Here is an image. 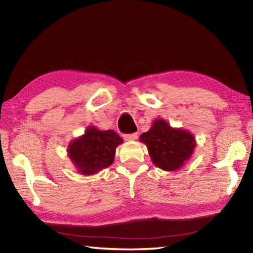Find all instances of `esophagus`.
I'll use <instances>...</instances> for the list:
<instances>
[{"label": "esophagus", "mask_w": 253, "mask_h": 253, "mask_svg": "<svg viewBox=\"0 0 253 253\" xmlns=\"http://www.w3.org/2000/svg\"><path fill=\"white\" fill-rule=\"evenodd\" d=\"M137 138V132H132V134H125L124 135V139L125 140H135Z\"/></svg>", "instance_id": "34e87169"}]
</instances>
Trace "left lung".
Wrapping results in <instances>:
<instances>
[{
    "label": "left lung",
    "instance_id": "left-lung-1",
    "mask_svg": "<svg viewBox=\"0 0 253 253\" xmlns=\"http://www.w3.org/2000/svg\"><path fill=\"white\" fill-rule=\"evenodd\" d=\"M140 140L146 144L154 164L165 170L178 169L195 147L194 137L190 132L172 128L162 119L154 122L151 129L140 136Z\"/></svg>",
    "mask_w": 253,
    "mask_h": 253
}]
</instances>
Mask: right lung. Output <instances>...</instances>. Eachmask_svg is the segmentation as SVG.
Here are the masks:
<instances>
[{
	"label": "right lung",
	"mask_w": 253,
	"mask_h": 253,
	"mask_svg": "<svg viewBox=\"0 0 253 253\" xmlns=\"http://www.w3.org/2000/svg\"><path fill=\"white\" fill-rule=\"evenodd\" d=\"M123 138L114 130L89 127L84 135L69 145V156L84 175L95 174L113 164L115 152Z\"/></svg>",
	"instance_id": "right-lung-1"
}]
</instances>
